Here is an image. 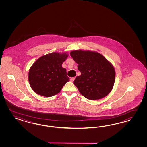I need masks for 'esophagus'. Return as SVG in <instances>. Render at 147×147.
<instances>
[{
	"label": "esophagus",
	"instance_id": "obj_1",
	"mask_svg": "<svg viewBox=\"0 0 147 147\" xmlns=\"http://www.w3.org/2000/svg\"><path fill=\"white\" fill-rule=\"evenodd\" d=\"M75 79H76V77H73V78H71V82H73L74 81V80H75Z\"/></svg>",
	"mask_w": 147,
	"mask_h": 147
}]
</instances>
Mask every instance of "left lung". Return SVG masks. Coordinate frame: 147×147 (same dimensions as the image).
Instances as JSON below:
<instances>
[{"label":"left lung","instance_id":"8db88e82","mask_svg":"<svg viewBox=\"0 0 147 147\" xmlns=\"http://www.w3.org/2000/svg\"><path fill=\"white\" fill-rule=\"evenodd\" d=\"M70 54L81 72L74 84L81 95L91 100L108 95L115 80V71L111 62L96 51L78 49L72 51Z\"/></svg>","mask_w":147,"mask_h":147}]
</instances>
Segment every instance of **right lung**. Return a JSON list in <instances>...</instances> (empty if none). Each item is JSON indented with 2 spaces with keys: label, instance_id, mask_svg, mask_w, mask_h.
Segmentation results:
<instances>
[{
  "label": "right lung",
  "instance_id": "add662e5",
  "mask_svg": "<svg viewBox=\"0 0 147 147\" xmlns=\"http://www.w3.org/2000/svg\"><path fill=\"white\" fill-rule=\"evenodd\" d=\"M68 54L53 52L41 56L32 65L28 72L30 86L36 93L51 97L59 93L69 81L66 69L62 68Z\"/></svg>",
  "mask_w": 147,
  "mask_h": 147
}]
</instances>
